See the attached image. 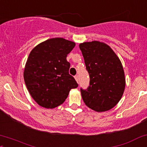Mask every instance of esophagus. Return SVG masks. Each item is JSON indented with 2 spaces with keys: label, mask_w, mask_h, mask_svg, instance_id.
Returning <instances> with one entry per match:
<instances>
[{
  "label": "esophagus",
  "mask_w": 147,
  "mask_h": 147,
  "mask_svg": "<svg viewBox=\"0 0 147 147\" xmlns=\"http://www.w3.org/2000/svg\"><path fill=\"white\" fill-rule=\"evenodd\" d=\"M75 80H76V81H77V83H78V82H79V77H78V75H75Z\"/></svg>",
  "instance_id": "1"
}]
</instances>
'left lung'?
<instances>
[{"mask_svg":"<svg viewBox=\"0 0 147 147\" xmlns=\"http://www.w3.org/2000/svg\"><path fill=\"white\" fill-rule=\"evenodd\" d=\"M80 49L89 74V86L81 88L87 107L96 112H105L119 102L125 86L121 62L109 46L98 41L83 42Z\"/></svg>","mask_w":147,"mask_h":147,"instance_id":"8db88e82","label":"left lung"}]
</instances>
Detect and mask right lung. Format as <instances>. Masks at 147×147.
<instances>
[{"instance_id": "obj_1", "label": "right lung", "mask_w": 147, "mask_h": 147, "mask_svg": "<svg viewBox=\"0 0 147 147\" xmlns=\"http://www.w3.org/2000/svg\"><path fill=\"white\" fill-rule=\"evenodd\" d=\"M75 43L62 38L40 43L29 54L24 72L27 89L41 107L53 109L63 104L72 88L78 86L69 74L66 57Z\"/></svg>"}]
</instances>
